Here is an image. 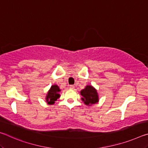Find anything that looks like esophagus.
<instances>
[{
  "instance_id": "esophagus-1",
  "label": "esophagus",
  "mask_w": 148,
  "mask_h": 148,
  "mask_svg": "<svg viewBox=\"0 0 148 148\" xmlns=\"http://www.w3.org/2000/svg\"><path fill=\"white\" fill-rule=\"evenodd\" d=\"M70 88H71V89H74V86H72V85H71V86H70Z\"/></svg>"
}]
</instances>
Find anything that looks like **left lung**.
Listing matches in <instances>:
<instances>
[{
    "label": "left lung",
    "instance_id": "left-lung-1",
    "mask_svg": "<svg viewBox=\"0 0 148 148\" xmlns=\"http://www.w3.org/2000/svg\"><path fill=\"white\" fill-rule=\"evenodd\" d=\"M80 95L82 96V101L87 106H91V105L98 103L99 101L97 90L90 85H87L84 89L81 90Z\"/></svg>",
    "mask_w": 148,
    "mask_h": 148
}]
</instances>
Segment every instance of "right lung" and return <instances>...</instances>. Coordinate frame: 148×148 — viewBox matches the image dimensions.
Returning <instances> with one entry per match:
<instances>
[{
  "instance_id": "1",
  "label": "right lung",
  "mask_w": 148,
  "mask_h": 148,
  "mask_svg": "<svg viewBox=\"0 0 148 148\" xmlns=\"http://www.w3.org/2000/svg\"><path fill=\"white\" fill-rule=\"evenodd\" d=\"M61 90L60 89L59 87L57 85L55 84L51 86L50 87V89L48 91L46 97V101L47 103V104L52 105L55 103L57 99H59L60 94L59 92Z\"/></svg>"
}]
</instances>
